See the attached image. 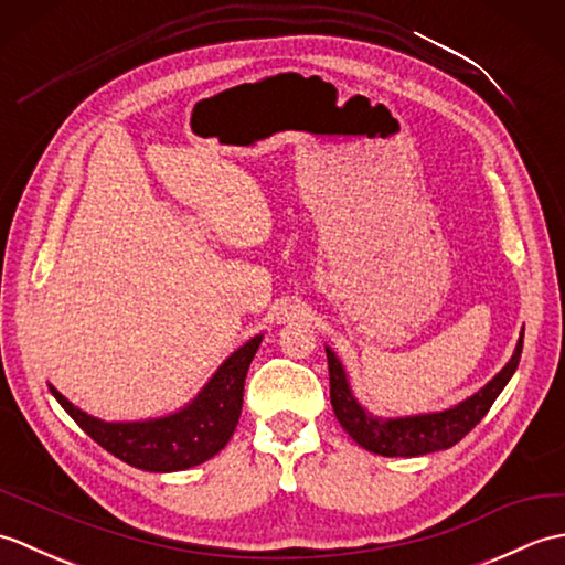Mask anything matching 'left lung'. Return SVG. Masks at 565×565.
<instances>
[{"label": "left lung", "instance_id": "obj_1", "mask_svg": "<svg viewBox=\"0 0 565 565\" xmlns=\"http://www.w3.org/2000/svg\"><path fill=\"white\" fill-rule=\"evenodd\" d=\"M524 328L520 332L518 347L510 356V362L502 366L498 374L490 379L481 391L468 395L466 401L456 403L447 411L423 413V415H405V417H376L354 398L347 371L330 347L328 352V369H330V403L338 415L342 429L350 435L359 447L374 451L379 456H423L431 451H441L461 441L471 431L490 405L495 403L502 388L508 386L514 371H518L522 356Z\"/></svg>", "mask_w": 565, "mask_h": 565}]
</instances>
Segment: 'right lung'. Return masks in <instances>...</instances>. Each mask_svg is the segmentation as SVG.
<instances>
[{
	"mask_svg": "<svg viewBox=\"0 0 565 565\" xmlns=\"http://www.w3.org/2000/svg\"><path fill=\"white\" fill-rule=\"evenodd\" d=\"M262 338L264 334H255L247 340L225 359L194 401L162 417L106 423L72 405L51 383L47 388L65 407V413L116 459L152 473L186 471L191 466L209 461L231 441L243 413L247 369Z\"/></svg>",
	"mask_w": 565,
	"mask_h": 565,
	"instance_id": "1",
	"label": "right lung"
}]
</instances>
